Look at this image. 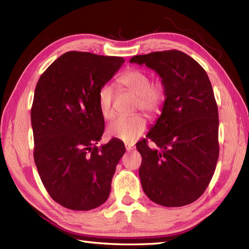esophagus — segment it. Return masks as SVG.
<instances>
[{"mask_svg":"<svg viewBox=\"0 0 249 249\" xmlns=\"http://www.w3.org/2000/svg\"><path fill=\"white\" fill-rule=\"evenodd\" d=\"M125 148H126L127 152H130V151H132V149H135V146L131 145V144H129V143H126L125 144Z\"/></svg>","mask_w":249,"mask_h":249,"instance_id":"esophagus-1","label":"esophagus"}]
</instances>
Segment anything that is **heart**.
Instances as JSON below:
<instances>
[{"mask_svg":"<svg viewBox=\"0 0 249 249\" xmlns=\"http://www.w3.org/2000/svg\"><path fill=\"white\" fill-rule=\"evenodd\" d=\"M125 89L138 96L136 108L154 117L160 112L164 101L165 90L161 82H151V76L144 71L130 70L119 78ZM114 91L110 85H104L98 91L97 102L100 112L107 120L113 117ZM146 128V121L141 114L119 118L108 126V135L125 142H132Z\"/></svg>","mask_w":249,"mask_h":249,"instance_id":"heart-1","label":"heart"}]
</instances>
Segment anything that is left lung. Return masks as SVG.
Listing matches in <instances>:
<instances>
[{
	"label": "left lung",
	"mask_w": 249,
	"mask_h": 249,
	"mask_svg": "<svg viewBox=\"0 0 249 249\" xmlns=\"http://www.w3.org/2000/svg\"><path fill=\"white\" fill-rule=\"evenodd\" d=\"M145 65L164 86L160 117L146 138L137 143L142 163V189L154 203L181 207L199 198L214 174L218 159V111L209 77L197 61L183 52H153L131 57Z\"/></svg>",
	"instance_id": "8db88e82"
}]
</instances>
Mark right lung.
Instances as JSON below:
<instances>
[{"mask_svg": "<svg viewBox=\"0 0 249 249\" xmlns=\"http://www.w3.org/2000/svg\"><path fill=\"white\" fill-rule=\"evenodd\" d=\"M122 57L67 52L40 76L31 110L34 159L56 203L88 211L107 200L124 143L96 146L105 121L98 91L124 63Z\"/></svg>", "mask_w": 249, "mask_h": 249, "instance_id": "obj_1", "label": "right lung"}]
</instances>
